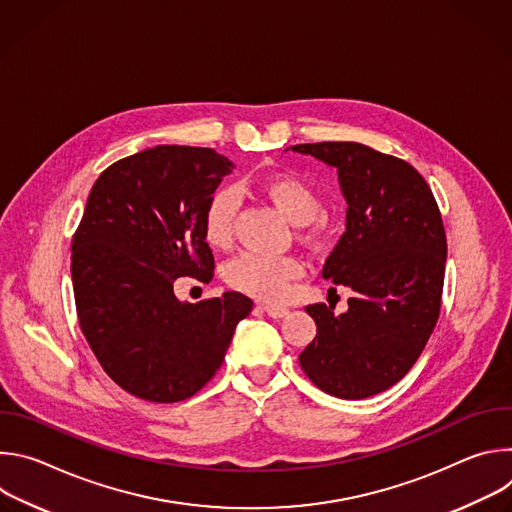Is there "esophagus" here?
I'll use <instances>...</instances> for the list:
<instances>
[{
	"instance_id": "34e87169",
	"label": "esophagus",
	"mask_w": 512,
	"mask_h": 512,
	"mask_svg": "<svg viewBox=\"0 0 512 512\" xmlns=\"http://www.w3.org/2000/svg\"><path fill=\"white\" fill-rule=\"evenodd\" d=\"M261 310L267 314V316H271V318H285L287 314H289V310L287 308H283V306H273V304H261Z\"/></svg>"
}]
</instances>
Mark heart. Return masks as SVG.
Listing matches in <instances>:
<instances>
[{
	"mask_svg": "<svg viewBox=\"0 0 512 512\" xmlns=\"http://www.w3.org/2000/svg\"><path fill=\"white\" fill-rule=\"evenodd\" d=\"M261 194L285 216L291 225H308V241L322 245L328 237L326 225L320 221L322 198L318 190L304 178L294 174H271L259 182ZM239 194L235 188L216 190L202 212V237L212 249H225L233 239ZM302 263L294 257H269L243 253L225 265V281L263 302H279L285 298L289 283L302 275Z\"/></svg>",
	"mask_w": 512,
	"mask_h": 512,
	"instance_id": "obj_1",
	"label": "heart"
}]
</instances>
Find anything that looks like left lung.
<instances>
[{"label":"left lung","instance_id":"8db88e82","mask_svg":"<svg viewBox=\"0 0 512 512\" xmlns=\"http://www.w3.org/2000/svg\"><path fill=\"white\" fill-rule=\"evenodd\" d=\"M338 170L346 231L322 277L350 287L348 310L312 304L316 338L300 354L310 381L340 399L399 383L423 352L442 306L446 231L423 176L356 141L291 145Z\"/></svg>","mask_w":512,"mask_h":512}]
</instances>
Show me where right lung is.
Wrapping results in <instances>:
<instances>
[{"instance_id":"add662e5","label":"right lung","mask_w":512,"mask_h":512,"mask_svg":"<svg viewBox=\"0 0 512 512\" xmlns=\"http://www.w3.org/2000/svg\"><path fill=\"white\" fill-rule=\"evenodd\" d=\"M233 168L210 148L156 145L93 184L70 257L79 324L103 371L139 399L198 393L253 310L239 291L196 304L174 294L180 277L212 279L202 212Z\"/></svg>"}]
</instances>
